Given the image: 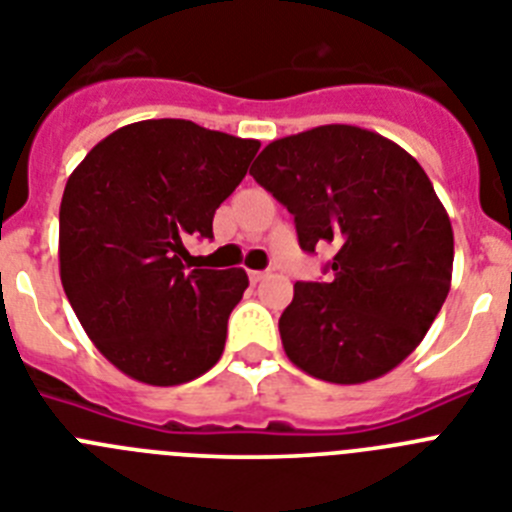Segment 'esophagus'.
<instances>
[{
  "label": "esophagus",
  "instance_id": "1",
  "mask_svg": "<svg viewBox=\"0 0 512 512\" xmlns=\"http://www.w3.org/2000/svg\"><path fill=\"white\" fill-rule=\"evenodd\" d=\"M248 277H251V282H264L266 277H269V271H248Z\"/></svg>",
  "mask_w": 512,
  "mask_h": 512
}]
</instances>
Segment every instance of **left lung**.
Returning <instances> with one entry per match:
<instances>
[{"instance_id":"obj_1","label":"left lung","mask_w":512,"mask_h":512,"mask_svg":"<svg viewBox=\"0 0 512 512\" xmlns=\"http://www.w3.org/2000/svg\"><path fill=\"white\" fill-rule=\"evenodd\" d=\"M251 176L295 215L300 248L333 246L330 282H297L279 318L289 361L361 384L413 354L451 289L454 230L423 166L356 125H320L261 151Z\"/></svg>"}]
</instances>
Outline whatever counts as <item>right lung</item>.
<instances>
[{"label":"right lung","mask_w":512,"mask_h":512,"mask_svg":"<svg viewBox=\"0 0 512 512\" xmlns=\"http://www.w3.org/2000/svg\"><path fill=\"white\" fill-rule=\"evenodd\" d=\"M259 148L189 120H143L99 140L69 176L58 215L63 292L122 374L174 387L223 356L246 271H187L184 243L212 238L215 210Z\"/></svg>","instance_id":"right-lung-1"}]
</instances>
